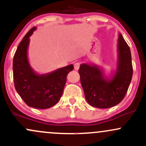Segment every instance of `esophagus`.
I'll use <instances>...</instances> for the list:
<instances>
[{"label":"esophagus","mask_w":146,"mask_h":146,"mask_svg":"<svg viewBox=\"0 0 146 146\" xmlns=\"http://www.w3.org/2000/svg\"><path fill=\"white\" fill-rule=\"evenodd\" d=\"M80 62H75L74 64V68L75 70H78L80 68Z\"/></svg>","instance_id":"esophagus-1"}]
</instances>
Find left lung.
<instances>
[{
	"label": "left lung",
	"mask_w": 146,
	"mask_h": 146,
	"mask_svg": "<svg viewBox=\"0 0 146 146\" xmlns=\"http://www.w3.org/2000/svg\"><path fill=\"white\" fill-rule=\"evenodd\" d=\"M117 69L107 78L97 65L82 64L79 69L85 98L90 106L108 108L119 104L124 98L132 77L131 52L121 33L117 40Z\"/></svg>",
	"instance_id": "8db88e82"
}]
</instances>
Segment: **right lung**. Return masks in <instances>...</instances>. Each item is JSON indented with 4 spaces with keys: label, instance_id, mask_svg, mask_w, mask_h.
<instances>
[{
    "label": "right lung",
    "instance_id": "add662e5",
    "mask_svg": "<svg viewBox=\"0 0 146 146\" xmlns=\"http://www.w3.org/2000/svg\"><path fill=\"white\" fill-rule=\"evenodd\" d=\"M36 27L31 28L18 45L13 60L14 86L17 93L29 106L38 109L51 108L62 95L66 76L73 65L58 68L46 74H38L31 68L27 53L30 38Z\"/></svg>",
    "mask_w": 146,
    "mask_h": 146
}]
</instances>
